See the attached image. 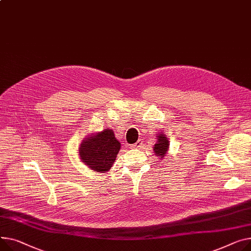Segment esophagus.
I'll list each match as a JSON object with an SVG mask.
<instances>
[{
	"instance_id": "1",
	"label": "esophagus",
	"mask_w": 251,
	"mask_h": 251,
	"mask_svg": "<svg viewBox=\"0 0 251 251\" xmlns=\"http://www.w3.org/2000/svg\"><path fill=\"white\" fill-rule=\"evenodd\" d=\"M142 145V140H138L136 143H134V144H132L131 145V147H140Z\"/></svg>"
}]
</instances>
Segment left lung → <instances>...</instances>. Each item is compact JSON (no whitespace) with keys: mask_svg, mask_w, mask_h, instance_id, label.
<instances>
[{"mask_svg":"<svg viewBox=\"0 0 251 251\" xmlns=\"http://www.w3.org/2000/svg\"><path fill=\"white\" fill-rule=\"evenodd\" d=\"M169 147H170V141L168 137H166V135H164L162 132L157 134V142L154 144V147H153V151L155 155L158 156L159 158H163L166 152H168Z\"/></svg>","mask_w":251,"mask_h":251,"instance_id":"1","label":"left lung"}]
</instances>
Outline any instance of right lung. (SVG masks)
Returning a JSON list of instances; mask_svg holds the SVG:
<instances>
[{"label":"right lung","mask_w":251,"mask_h":251,"mask_svg":"<svg viewBox=\"0 0 251 251\" xmlns=\"http://www.w3.org/2000/svg\"><path fill=\"white\" fill-rule=\"evenodd\" d=\"M121 148L113 129L91 134L82 140L78 147V155L82 162L98 173L110 171Z\"/></svg>","instance_id":"right-lung-1"}]
</instances>
